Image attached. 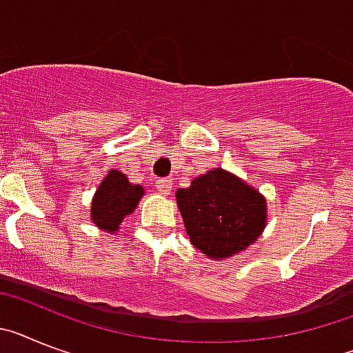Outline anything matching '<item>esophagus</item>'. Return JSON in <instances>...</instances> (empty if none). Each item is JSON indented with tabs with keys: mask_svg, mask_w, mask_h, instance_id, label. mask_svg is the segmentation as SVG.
Here are the masks:
<instances>
[{
	"mask_svg": "<svg viewBox=\"0 0 353 353\" xmlns=\"http://www.w3.org/2000/svg\"><path fill=\"white\" fill-rule=\"evenodd\" d=\"M172 186H174V181L168 179V177H163V179H158L156 181V188L161 195H168L172 192Z\"/></svg>",
	"mask_w": 353,
	"mask_h": 353,
	"instance_id": "esophagus-1",
	"label": "esophagus"
}]
</instances>
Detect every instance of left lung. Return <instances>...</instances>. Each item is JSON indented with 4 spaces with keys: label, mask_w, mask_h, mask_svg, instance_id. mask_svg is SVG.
I'll use <instances>...</instances> for the list:
<instances>
[{
    "label": "left lung",
    "mask_w": 353,
    "mask_h": 353,
    "mask_svg": "<svg viewBox=\"0 0 353 353\" xmlns=\"http://www.w3.org/2000/svg\"><path fill=\"white\" fill-rule=\"evenodd\" d=\"M176 199L190 241L211 259L245 250L266 225L265 197L223 168L195 177Z\"/></svg>",
    "instance_id": "1"
}]
</instances>
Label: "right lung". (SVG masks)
<instances>
[{"instance_id":"obj_1","label":"right lung","mask_w":353,"mask_h":353,"mask_svg":"<svg viewBox=\"0 0 353 353\" xmlns=\"http://www.w3.org/2000/svg\"><path fill=\"white\" fill-rule=\"evenodd\" d=\"M142 195V186L131 185L119 170H110L92 199V222L106 232L119 231L122 220L133 213Z\"/></svg>"}]
</instances>
